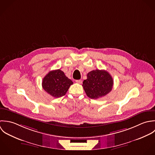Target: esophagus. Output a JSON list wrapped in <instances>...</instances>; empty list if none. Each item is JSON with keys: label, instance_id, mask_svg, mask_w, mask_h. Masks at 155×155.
Masks as SVG:
<instances>
[{"label": "esophagus", "instance_id": "esophagus-1", "mask_svg": "<svg viewBox=\"0 0 155 155\" xmlns=\"http://www.w3.org/2000/svg\"><path fill=\"white\" fill-rule=\"evenodd\" d=\"M75 82L77 83H78V84H81V83H82V80H76Z\"/></svg>", "mask_w": 155, "mask_h": 155}]
</instances>
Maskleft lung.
Instances as JSON below:
<instances>
[{
	"instance_id": "1",
	"label": "left lung",
	"mask_w": 155,
	"mask_h": 155,
	"mask_svg": "<svg viewBox=\"0 0 155 155\" xmlns=\"http://www.w3.org/2000/svg\"><path fill=\"white\" fill-rule=\"evenodd\" d=\"M87 78L83 83L87 96L91 99H97L110 93L113 88V80L105 70H93L87 75Z\"/></svg>"
}]
</instances>
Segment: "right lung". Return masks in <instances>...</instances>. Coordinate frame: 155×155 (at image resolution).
<instances>
[{
	"label": "right lung",
	"mask_w": 155,
	"mask_h": 155,
	"mask_svg": "<svg viewBox=\"0 0 155 155\" xmlns=\"http://www.w3.org/2000/svg\"><path fill=\"white\" fill-rule=\"evenodd\" d=\"M73 82L61 69L50 71L43 78L42 88L51 96L60 97L64 96Z\"/></svg>",
	"instance_id": "obj_1"
}]
</instances>
